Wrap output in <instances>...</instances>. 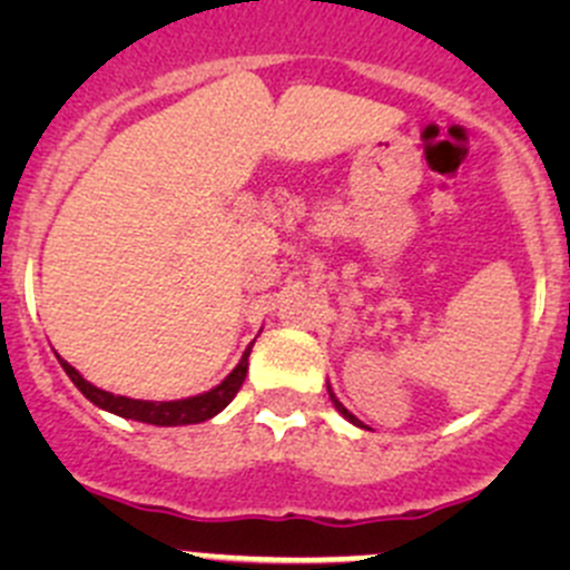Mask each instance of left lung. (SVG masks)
Here are the masks:
<instances>
[{
  "mask_svg": "<svg viewBox=\"0 0 570 570\" xmlns=\"http://www.w3.org/2000/svg\"><path fill=\"white\" fill-rule=\"evenodd\" d=\"M327 394H331V402H333V407H336V411H338V413H342V416H344V419H347V422H353V424H355V428H361V419H355V416H353V413H350V411H347V407H344V405H342V402H338V400H336V394H333V392H331V386H327Z\"/></svg>",
  "mask_w": 570,
  "mask_h": 570,
  "instance_id": "8db88e82",
  "label": "left lung"
}]
</instances>
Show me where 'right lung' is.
<instances>
[{
    "mask_svg": "<svg viewBox=\"0 0 570 570\" xmlns=\"http://www.w3.org/2000/svg\"><path fill=\"white\" fill-rule=\"evenodd\" d=\"M248 355H250V347L245 350L239 364L232 370V375H228L223 383H217L215 389H209V392L204 394L187 396V400H170V402L131 400V396L109 394L105 389H96L94 383L85 381V377L79 375L68 361L60 358V366L66 370V375L71 377L73 386L88 396L94 405H99L101 411H109L115 413V416H124V419H135V422L157 424V428H178V424H198V422H206V419L217 416V413H220L234 396H237L245 375H248Z\"/></svg>",
    "mask_w": 570,
    "mask_h": 570,
    "instance_id": "obj_1",
    "label": "right lung"
}]
</instances>
